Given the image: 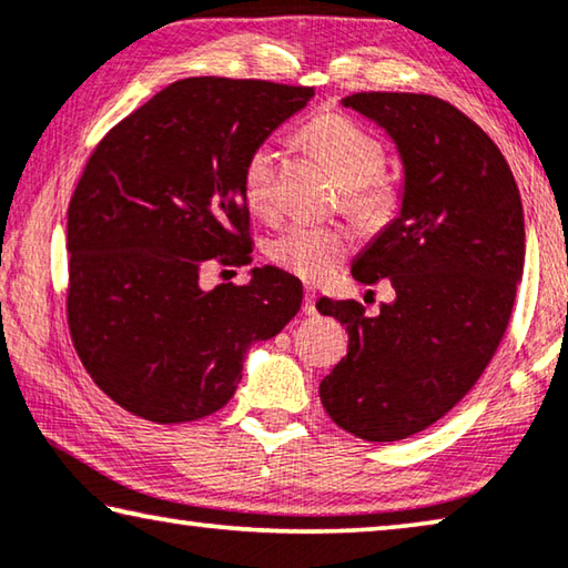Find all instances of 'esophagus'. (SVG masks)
Here are the masks:
<instances>
[{
	"instance_id": "obj_1",
	"label": "esophagus",
	"mask_w": 568,
	"mask_h": 568,
	"mask_svg": "<svg viewBox=\"0 0 568 568\" xmlns=\"http://www.w3.org/2000/svg\"><path fill=\"white\" fill-rule=\"evenodd\" d=\"M303 313H305V316H316V313H318V308H316V293H313V291H305Z\"/></svg>"
}]
</instances>
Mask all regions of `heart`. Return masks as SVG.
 <instances>
[{
    "mask_svg": "<svg viewBox=\"0 0 568 568\" xmlns=\"http://www.w3.org/2000/svg\"><path fill=\"white\" fill-rule=\"evenodd\" d=\"M303 136L344 186L348 212L366 222L389 217L397 206V189L389 179L376 174L382 169L384 149L372 133L346 115L323 113L305 125ZM242 196L260 217L275 214V149L270 143L252 149L242 164ZM348 245L351 240L344 230L298 222L270 242V257L303 281H323L346 257Z\"/></svg>",
    "mask_w": 568,
    "mask_h": 568,
    "instance_id": "1",
    "label": "heart"
}]
</instances>
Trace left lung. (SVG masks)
Here are the masks:
<instances>
[{
  "label": "left lung",
  "mask_w": 568,
  "mask_h": 568,
  "mask_svg": "<svg viewBox=\"0 0 568 568\" xmlns=\"http://www.w3.org/2000/svg\"><path fill=\"white\" fill-rule=\"evenodd\" d=\"M394 141L399 212L358 252L351 275L389 277L394 301L318 303L348 331V354L321 382L328 417L368 443H394L455 407L498 348L524 275V206L508 161L478 123L419 93L341 101Z\"/></svg>",
  "instance_id": "1"
}]
</instances>
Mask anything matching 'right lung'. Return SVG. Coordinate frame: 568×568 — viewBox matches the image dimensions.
I'll return each mask as SVG.
<instances>
[{
  "mask_svg": "<svg viewBox=\"0 0 568 568\" xmlns=\"http://www.w3.org/2000/svg\"><path fill=\"white\" fill-rule=\"evenodd\" d=\"M313 88L186 78L113 125L68 206V323L93 382L136 417L176 425L232 399L252 344L303 303L281 267L247 285H200L202 270L250 263L247 154Z\"/></svg>",
  "mask_w": 568,
  "mask_h": 568,
  "instance_id": "1",
  "label": "right lung"
}]
</instances>
